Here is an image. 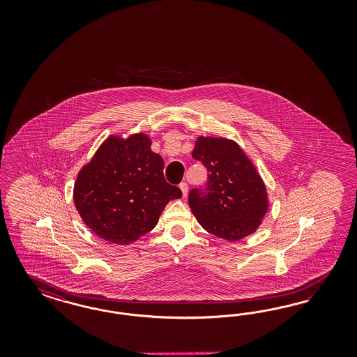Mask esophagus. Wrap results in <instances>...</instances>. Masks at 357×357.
<instances>
[{"label":"esophagus","instance_id":"1","mask_svg":"<svg viewBox=\"0 0 357 357\" xmlns=\"http://www.w3.org/2000/svg\"><path fill=\"white\" fill-rule=\"evenodd\" d=\"M179 187H181V190H182V195H183V197H185L187 194H188V185H187L185 182H183V183L179 184Z\"/></svg>","mask_w":357,"mask_h":357}]
</instances>
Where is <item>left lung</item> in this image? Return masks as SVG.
I'll return each mask as SVG.
<instances>
[{
    "label": "left lung",
    "mask_w": 357,
    "mask_h": 357,
    "mask_svg": "<svg viewBox=\"0 0 357 357\" xmlns=\"http://www.w3.org/2000/svg\"><path fill=\"white\" fill-rule=\"evenodd\" d=\"M192 158L206 166V187L192 188L188 204L199 224L217 237L238 241L252 234L268 209L259 174L234 141L200 136Z\"/></svg>",
    "instance_id": "1"
}]
</instances>
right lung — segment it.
Here are the masks:
<instances>
[{"instance_id": "obj_1", "label": "right lung", "mask_w": 357, "mask_h": 357, "mask_svg": "<svg viewBox=\"0 0 357 357\" xmlns=\"http://www.w3.org/2000/svg\"><path fill=\"white\" fill-rule=\"evenodd\" d=\"M144 133L109 136L85 165L75 184L82 221L108 242L128 245L157 225L166 204L182 191L163 176L162 157Z\"/></svg>"}]
</instances>
